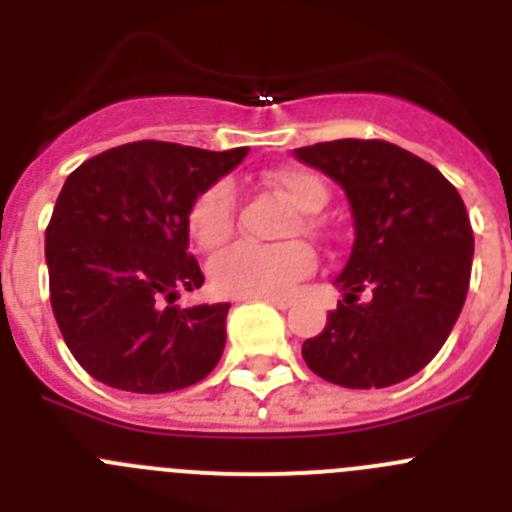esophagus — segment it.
Returning a JSON list of instances; mask_svg holds the SVG:
<instances>
[{
	"mask_svg": "<svg viewBox=\"0 0 512 512\" xmlns=\"http://www.w3.org/2000/svg\"><path fill=\"white\" fill-rule=\"evenodd\" d=\"M259 300H264L266 305L279 307V310H287V307H292V300H287V297H259Z\"/></svg>",
	"mask_w": 512,
	"mask_h": 512,
	"instance_id": "obj_1",
	"label": "esophagus"
}]
</instances>
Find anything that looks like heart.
I'll return each instance as SVG.
<instances>
[{"label": "heart", "instance_id": "b5f03b06", "mask_svg": "<svg viewBox=\"0 0 512 512\" xmlns=\"http://www.w3.org/2000/svg\"><path fill=\"white\" fill-rule=\"evenodd\" d=\"M266 187L277 189L297 210L318 212L328 202V187L318 174L302 166H277L261 174ZM235 225V192L228 182H215L202 189L187 210V230L202 248L223 246ZM302 230L318 233L312 215L300 217ZM297 233V223L289 228ZM315 251L305 241H284L274 246L235 243L212 256L207 274L215 292L228 297H277L315 271Z\"/></svg>", "mask_w": 512, "mask_h": 512}]
</instances>
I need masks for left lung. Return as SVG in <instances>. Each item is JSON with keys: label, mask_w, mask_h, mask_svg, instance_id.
<instances>
[{"label": "left lung", "mask_w": 512, "mask_h": 512, "mask_svg": "<svg viewBox=\"0 0 512 512\" xmlns=\"http://www.w3.org/2000/svg\"><path fill=\"white\" fill-rule=\"evenodd\" d=\"M295 156L341 184L356 228L336 277L343 300L302 343V359L351 390L413 377L467 300L474 233L464 200L436 166L387 140H328Z\"/></svg>", "instance_id": "obj_1"}]
</instances>
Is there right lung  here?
Instances as JSON below:
<instances>
[{"label":"right lung","mask_w":512,"mask_h":512,"mask_svg":"<svg viewBox=\"0 0 512 512\" xmlns=\"http://www.w3.org/2000/svg\"><path fill=\"white\" fill-rule=\"evenodd\" d=\"M246 153L135 140L71 171L45 228V261L63 341L94 379L161 395L215 369L230 305H174L179 289L205 282L187 210Z\"/></svg>","instance_id":"obj_1"}]
</instances>
